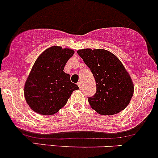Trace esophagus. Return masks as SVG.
I'll return each mask as SVG.
<instances>
[{"mask_svg":"<svg viewBox=\"0 0 158 158\" xmlns=\"http://www.w3.org/2000/svg\"><path fill=\"white\" fill-rule=\"evenodd\" d=\"M78 85H79V88H80V89H82V82H81V81H80V82H78Z\"/></svg>","mask_w":158,"mask_h":158,"instance_id":"34e87169","label":"esophagus"}]
</instances>
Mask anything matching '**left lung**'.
Wrapping results in <instances>:
<instances>
[{
    "label": "left lung",
    "instance_id": "8db88e82",
    "mask_svg": "<svg viewBox=\"0 0 158 158\" xmlns=\"http://www.w3.org/2000/svg\"><path fill=\"white\" fill-rule=\"evenodd\" d=\"M90 69L96 83V92L89 97L91 107L100 114L111 115L127 107L133 95L134 85L120 60L105 49L77 51Z\"/></svg>",
    "mask_w": 158,
    "mask_h": 158
}]
</instances>
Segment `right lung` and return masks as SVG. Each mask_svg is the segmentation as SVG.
<instances>
[{
	"instance_id": "obj_1",
	"label": "right lung",
	"mask_w": 158,
	"mask_h": 158,
	"mask_svg": "<svg viewBox=\"0 0 158 158\" xmlns=\"http://www.w3.org/2000/svg\"><path fill=\"white\" fill-rule=\"evenodd\" d=\"M73 53V49L52 47L36 59L24 86L25 99L35 112L55 114L66 104L73 91L79 89L63 71Z\"/></svg>"
}]
</instances>
